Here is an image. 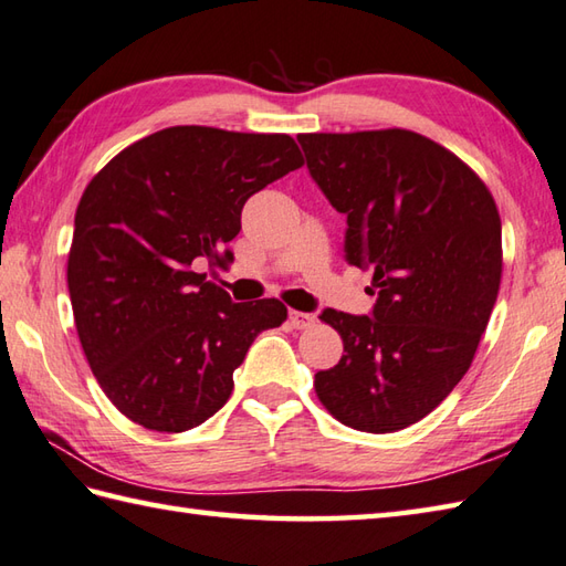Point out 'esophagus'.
<instances>
[{
	"instance_id": "1",
	"label": "esophagus",
	"mask_w": 566,
	"mask_h": 566,
	"mask_svg": "<svg viewBox=\"0 0 566 566\" xmlns=\"http://www.w3.org/2000/svg\"><path fill=\"white\" fill-rule=\"evenodd\" d=\"M287 319H291V325L295 329H307V327L315 325V315L300 313V310H291V313H287Z\"/></svg>"
}]
</instances>
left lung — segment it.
Instances as JSON below:
<instances>
[{
    "label": "left lung",
    "mask_w": 566,
    "mask_h": 566,
    "mask_svg": "<svg viewBox=\"0 0 566 566\" xmlns=\"http://www.w3.org/2000/svg\"><path fill=\"white\" fill-rule=\"evenodd\" d=\"M307 170L347 214L344 259L371 269V315L327 307L344 354L315 374L334 418L361 432L422 420L469 371L501 287V217L464 160L408 129L300 134Z\"/></svg>",
    "instance_id": "8db88e82"
}]
</instances>
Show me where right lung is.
<instances>
[{"instance_id":"obj_1","label":"right lung","mask_w":566,"mask_h":566,"mask_svg":"<svg viewBox=\"0 0 566 566\" xmlns=\"http://www.w3.org/2000/svg\"><path fill=\"white\" fill-rule=\"evenodd\" d=\"M303 166L287 134L168 126L126 146L75 212L67 291L105 396L156 432L198 428L224 406L253 339L281 327L275 297L232 303L198 273L224 263L241 207Z\"/></svg>"}]
</instances>
